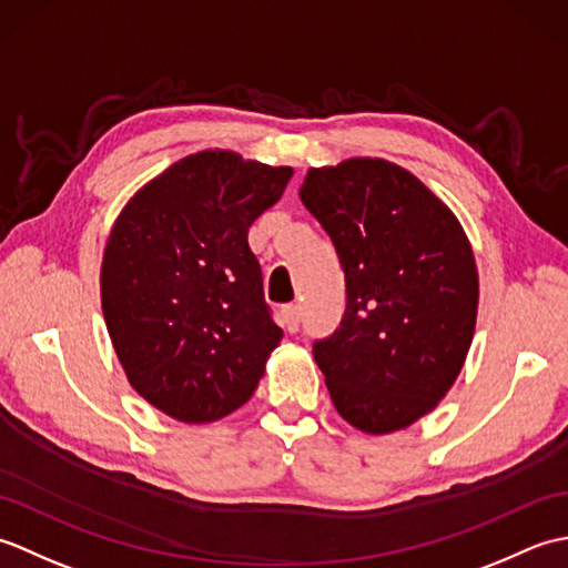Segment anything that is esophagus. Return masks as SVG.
I'll return each mask as SVG.
<instances>
[{"label": "esophagus", "instance_id": "esophagus-1", "mask_svg": "<svg viewBox=\"0 0 568 568\" xmlns=\"http://www.w3.org/2000/svg\"><path fill=\"white\" fill-rule=\"evenodd\" d=\"M281 317H283L285 329L293 334V332H297V329H300V320H303V307H300L297 303H293V305H285V307L281 310Z\"/></svg>", "mask_w": 568, "mask_h": 568}]
</instances>
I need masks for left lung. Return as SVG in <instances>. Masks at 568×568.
Wrapping results in <instances>:
<instances>
[{"label": "left lung", "instance_id": "obj_1", "mask_svg": "<svg viewBox=\"0 0 568 568\" xmlns=\"http://www.w3.org/2000/svg\"><path fill=\"white\" fill-rule=\"evenodd\" d=\"M300 200L329 234L346 283L344 317L312 344L348 425H413L452 388L476 327L474 251L452 210L381 159L312 168Z\"/></svg>", "mask_w": 568, "mask_h": 568}]
</instances>
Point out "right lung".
Wrapping results in <instances>:
<instances>
[{
	"instance_id": "right-lung-1",
	"label": "right lung",
	"mask_w": 568,
	"mask_h": 568,
	"mask_svg": "<svg viewBox=\"0 0 568 568\" xmlns=\"http://www.w3.org/2000/svg\"><path fill=\"white\" fill-rule=\"evenodd\" d=\"M291 175L202 151L119 214L102 261L104 322L129 383L165 415L200 425L234 413L281 344L248 226Z\"/></svg>"
}]
</instances>
